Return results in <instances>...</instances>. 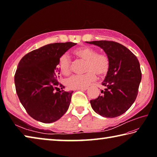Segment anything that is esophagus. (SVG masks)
I'll return each mask as SVG.
<instances>
[{"label":"esophagus","instance_id":"1","mask_svg":"<svg viewBox=\"0 0 157 157\" xmlns=\"http://www.w3.org/2000/svg\"><path fill=\"white\" fill-rule=\"evenodd\" d=\"M87 89H88V87H86V88L81 89H78V90H80V91H86Z\"/></svg>","mask_w":157,"mask_h":157}]
</instances>
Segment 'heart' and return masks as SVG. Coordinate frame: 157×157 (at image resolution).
I'll list each match as a JSON object with an SVG mask.
<instances>
[{
	"instance_id": "b5f03b06",
	"label": "heart",
	"mask_w": 157,
	"mask_h": 157,
	"mask_svg": "<svg viewBox=\"0 0 157 157\" xmlns=\"http://www.w3.org/2000/svg\"><path fill=\"white\" fill-rule=\"evenodd\" d=\"M73 54L78 59L84 62V72L82 75H73L68 79L66 84L71 89H81L89 86L98 78H104L110 69V59L105 53H98L96 50L89 46L74 49ZM57 67L63 75H68L72 70V62L67 55L60 57Z\"/></svg>"
}]
</instances>
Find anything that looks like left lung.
Here are the masks:
<instances>
[{
	"label": "left lung",
	"instance_id": "8db88e82",
	"mask_svg": "<svg viewBox=\"0 0 157 157\" xmlns=\"http://www.w3.org/2000/svg\"><path fill=\"white\" fill-rule=\"evenodd\" d=\"M104 50L110 59V69L102 84L106 87L98 98L90 100L95 112L105 118H115L129 109L139 92L142 74L136 55L112 41H86Z\"/></svg>",
	"mask_w": 157,
	"mask_h": 157
}]
</instances>
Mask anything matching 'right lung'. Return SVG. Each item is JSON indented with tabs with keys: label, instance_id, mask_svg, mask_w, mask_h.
<instances>
[{
	"label": "right lung",
	"instance_id": "1",
	"mask_svg": "<svg viewBox=\"0 0 157 157\" xmlns=\"http://www.w3.org/2000/svg\"><path fill=\"white\" fill-rule=\"evenodd\" d=\"M77 44L54 43L26 54L14 75L16 91L27 113L44 123L57 121L69 107L73 91H64L57 68L60 57Z\"/></svg>",
	"mask_w": 157,
	"mask_h": 157
}]
</instances>
